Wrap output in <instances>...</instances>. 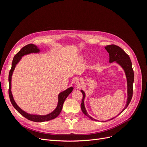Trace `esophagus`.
<instances>
[{"label":"esophagus","mask_w":147,"mask_h":147,"mask_svg":"<svg viewBox=\"0 0 147 147\" xmlns=\"http://www.w3.org/2000/svg\"><path fill=\"white\" fill-rule=\"evenodd\" d=\"M81 85H82V82L81 81H79V80L77 81V86L79 87V86H80Z\"/></svg>","instance_id":"1"}]
</instances>
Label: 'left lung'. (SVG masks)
Listing matches in <instances>:
<instances>
[{
  "mask_svg": "<svg viewBox=\"0 0 147 147\" xmlns=\"http://www.w3.org/2000/svg\"><path fill=\"white\" fill-rule=\"evenodd\" d=\"M105 48L109 53L110 63H113L114 61H116L117 63H118L122 67L126 74L127 83V99L125 107L121 112V113H122V112H123L127 107L128 105L129 104L132 99L133 94V83H134V74L132 69V63L129 55H127L123 49H121L119 47L115 45H109L106 46ZM81 92L83 94V99L81 104V109L83 113L89 118H90L92 120H94V121H96L95 119L92 118L88 114L84 105V97H85V94H84V91H83L82 90H81ZM113 118L110 119H112Z\"/></svg>",
  "mask_w": 147,
  "mask_h": 147,
  "instance_id": "obj_1",
  "label": "left lung"
}]
</instances>
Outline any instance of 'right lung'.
Listing matches in <instances>:
<instances>
[{
	"label": "right lung",
	"mask_w": 147,
	"mask_h": 147,
	"mask_svg": "<svg viewBox=\"0 0 147 147\" xmlns=\"http://www.w3.org/2000/svg\"><path fill=\"white\" fill-rule=\"evenodd\" d=\"M39 50L38 48L33 45V44H28V45H26L23 48L21 49V50L17 53V54L13 57V59L12 61V64H11V68L10 70L9 75H8V82H9V89H8V94H9V97L11 101V103L14 107V108L21 115H23L24 117L27 118L30 121H32L34 122H43V121H50L51 119H53L56 118L59 113H61L62 109H63V106L64 104V102L65 100V99L67 97V96L70 94L71 92L73 90V88L70 87L68 88L67 90L65 91L61 92L59 94L58 97V104H57V106L56 109L53 111V112L50 114L47 115H45V116H41V115H30L28 114L24 111L22 110L17 105L16 102H15L14 99H13V97L12 96L11 91V76L13 70L15 69V66L16 64L18 63L19 61L21 59L22 56H23L25 55L29 54L31 53H38L39 52Z\"/></svg>",
	"instance_id": "1"
}]
</instances>
